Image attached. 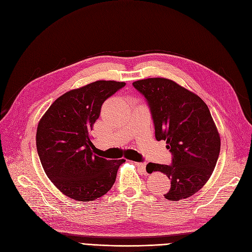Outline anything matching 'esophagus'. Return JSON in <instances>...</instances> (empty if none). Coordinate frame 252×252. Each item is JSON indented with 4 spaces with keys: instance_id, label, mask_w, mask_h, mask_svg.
I'll list each match as a JSON object with an SVG mask.
<instances>
[{
    "instance_id": "obj_1",
    "label": "esophagus",
    "mask_w": 252,
    "mask_h": 252,
    "mask_svg": "<svg viewBox=\"0 0 252 252\" xmlns=\"http://www.w3.org/2000/svg\"><path fill=\"white\" fill-rule=\"evenodd\" d=\"M135 165L142 170L143 173H146V163H135Z\"/></svg>"
}]
</instances>
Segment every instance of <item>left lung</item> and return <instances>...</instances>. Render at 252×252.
Returning a JSON list of instances; mask_svg holds the SVG:
<instances>
[{"instance_id":"1","label":"left lung","mask_w":252,"mask_h":252,"mask_svg":"<svg viewBox=\"0 0 252 252\" xmlns=\"http://www.w3.org/2000/svg\"><path fill=\"white\" fill-rule=\"evenodd\" d=\"M132 85L149 105L156 139L166 141L172 155L171 165L154 164L152 169L165 173L171 182L165 199H187L207 183L220 155V134L208 106L168 79L149 78Z\"/></svg>"}]
</instances>
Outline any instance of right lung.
I'll return each instance as SVG.
<instances>
[{
    "instance_id": "obj_1",
    "label": "right lung",
    "mask_w": 252,
    "mask_h": 252,
    "mask_svg": "<svg viewBox=\"0 0 252 252\" xmlns=\"http://www.w3.org/2000/svg\"><path fill=\"white\" fill-rule=\"evenodd\" d=\"M125 85L96 81L72 89L58 97L39 122L36 149L43 169L72 200L89 202L107 193L125 162L97 157L89 135L103 103Z\"/></svg>"
}]
</instances>
